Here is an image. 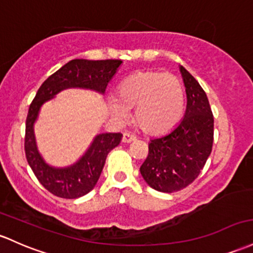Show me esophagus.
Listing matches in <instances>:
<instances>
[{
  "mask_svg": "<svg viewBox=\"0 0 253 253\" xmlns=\"http://www.w3.org/2000/svg\"><path fill=\"white\" fill-rule=\"evenodd\" d=\"M133 140H135V135H133L132 133H124V135H122V141L124 143H131Z\"/></svg>",
  "mask_w": 253,
  "mask_h": 253,
  "instance_id": "34e87169",
  "label": "esophagus"
}]
</instances>
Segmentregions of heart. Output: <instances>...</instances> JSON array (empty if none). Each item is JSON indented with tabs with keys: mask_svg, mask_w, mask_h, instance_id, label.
<instances>
[{
	"mask_svg": "<svg viewBox=\"0 0 253 253\" xmlns=\"http://www.w3.org/2000/svg\"><path fill=\"white\" fill-rule=\"evenodd\" d=\"M112 112L127 118L134 108V119L143 131L151 134L167 132L179 121L184 105V92L179 79L170 73L143 71L127 78L119 96L109 99Z\"/></svg>",
	"mask_w": 253,
	"mask_h": 253,
	"instance_id": "heart-1",
	"label": "heart"
}]
</instances>
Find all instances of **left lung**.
Wrapping results in <instances>:
<instances>
[{
    "instance_id": "obj_1",
    "label": "left lung",
    "mask_w": 253,
    "mask_h": 253,
    "mask_svg": "<svg viewBox=\"0 0 253 253\" xmlns=\"http://www.w3.org/2000/svg\"><path fill=\"white\" fill-rule=\"evenodd\" d=\"M187 105L184 119L167 134L151 139L140 174L150 187L171 193L192 184L211 154L213 116L207 93L180 66Z\"/></svg>"
}]
</instances>
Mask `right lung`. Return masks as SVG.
I'll return each mask as SVG.
<instances>
[{
	"instance_id": "1",
	"label": "right lung",
	"mask_w": 253,
	"mask_h": 253,
	"mask_svg": "<svg viewBox=\"0 0 253 253\" xmlns=\"http://www.w3.org/2000/svg\"><path fill=\"white\" fill-rule=\"evenodd\" d=\"M121 63V60H72L51 74L36 93L26 119L25 154L38 181L50 193L61 198L74 199L90 192L98 181L105 158L120 144L122 134H97L90 148L76 163L63 168L52 167L41 156L33 132V125L37 120L41 107L66 88H88L104 93L108 83L115 76Z\"/></svg>"
}]
</instances>
